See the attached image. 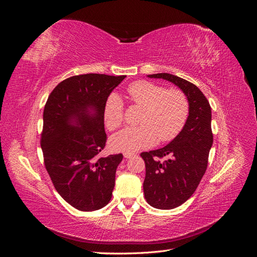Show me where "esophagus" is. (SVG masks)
Listing matches in <instances>:
<instances>
[{"label": "esophagus", "mask_w": 257, "mask_h": 257, "mask_svg": "<svg viewBox=\"0 0 257 257\" xmlns=\"http://www.w3.org/2000/svg\"><path fill=\"white\" fill-rule=\"evenodd\" d=\"M134 153H124V158L125 159H131L132 157H134Z\"/></svg>", "instance_id": "34e87169"}]
</instances>
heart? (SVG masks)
<instances>
[{
    "label": "heart",
    "instance_id": "1",
    "mask_svg": "<svg viewBox=\"0 0 257 257\" xmlns=\"http://www.w3.org/2000/svg\"><path fill=\"white\" fill-rule=\"evenodd\" d=\"M127 93L132 102L143 107L138 123L142 125L126 127L110 139L111 149L116 152L133 153L147 149L160 142H170L180 133L189 115V102L180 90H165L150 81L131 84ZM104 121L113 131L123 122V103L118 94L108 96L104 106Z\"/></svg>",
    "mask_w": 257,
    "mask_h": 257
}]
</instances>
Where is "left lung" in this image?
<instances>
[{"label": "left lung", "mask_w": 257, "mask_h": 257, "mask_svg": "<svg viewBox=\"0 0 257 257\" xmlns=\"http://www.w3.org/2000/svg\"><path fill=\"white\" fill-rule=\"evenodd\" d=\"M148 77L174 83L189 102V115L180 133L161 149L141 154L146 163L144 193L147 203L168 210L185 203L206 173L213 143L211 107L203 92L188 80L167 73ZM164 156L169 159L161 162L159 159Z\"/></svg>", "instance_id": "1"}]
</instances>
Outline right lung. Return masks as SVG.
Here are the masks:
<instances>
[{
    "label": "right lung",
    "instance_id": "1",
    "mask_svg": "<svg viewBox=\"0 0 257 257\" xmlns=\"http://www.w3.org/2000/svg\"><path fill=\"white\" fill-rule=\"evenodd\" d=\"M126 76L85 74L60 82L47 99L41 146L46 169L65 201L94 211L111 198L123 155L99 158L106 144L104 106Z\"/></svg>",
    "mask_w": 257,
    "mask_h": 257
}]
</instances>
